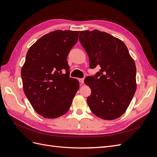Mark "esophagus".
<instances>
[{
	"instance_id": "34e87169",
	"label": "esophagus",
	"mask_w": 157,
	"mask_h": 157,
	"mask_svg": "<svg viewBox=\"0 0 157 157\" xmlns=\"http://www.w3.org/2000/svg\"><path fill=\"white\" fill-rule=\"evenodd\" d=\"M79 82L82 83V84H83V83H84V79L83 78H80V79H79Z\"/></svg>"
}]
</instances>
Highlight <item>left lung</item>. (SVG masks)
I'll use <instances>...</instances> for the list:
<instances>
[{
  "mask_svg": "<svg viewBox=\"0 0 157 157\" xmlns=\"http://www.w3.org/2000/svg\"><path fill=\"white\" fill-rule=\"evenodd\" d=\"M79 40L89 59L90 68L100 71L84 82L91 90L87 101L98 117L113 120L128 107L136 90V68L127 47L121 40L98 30L81 31Z\"/></svg>",
  "mask_w": 157,
  "mask_h": 157,
  "instance_id": "left-lung-1",
  "label": "left lung"
}]
</instances>
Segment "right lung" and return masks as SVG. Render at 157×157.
Instances as JSON below:
<instances>
[{"label": "right lung", "mask_w": 157, "mask_h": 157, "mask_svg": "<svg viewBox=\"0 0 157 157\" xmlns=\"http://www.w3.org/2000/svg\"><path fill=\"white\" fill-rule=\"evenodd\" d=\"M79 31L57 30L39 38L28 50L21 68L24 93L36 112L55 119L67 113L79 87L70 78L67 56Z\"/></svg>", "instance_id": "add662e5"}]
</instances>
